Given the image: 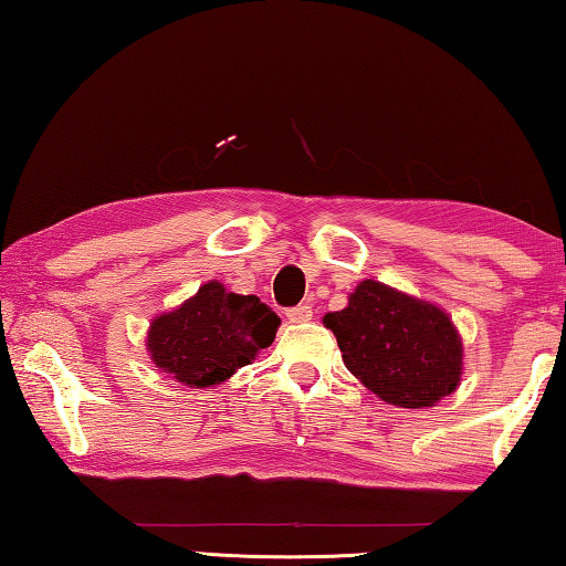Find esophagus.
I'll return each mask as SVG.
<instances>
[{"label": "esophagus", "instance_id": "obj_1", "mask_svg": "<svg viewBox=\"0 0 566 566\" xmlns=\"http://www.w3.org/2000/svg\"><path fill=\"white\" fill-rule=\"evenodd\" d=\"M312 314H314V310L310 304H296V306H292V310H286V319H290L292 324H304L312 319Z\"/></svg>", "mask_w": 566, "mask_h": 566}]
</instances>
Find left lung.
Listing matches in <instances>:
<instances>
[{
  "mask_svg": "<svg viewBox=\"0 0 566 566\" xmlns=\"http://www.w3.org/2000/svg\"><path fill=\"white\" fill-rule=\"evenodd\" d=\"M347 369L387 405L421 409L462 379V337L437 304L364 280L342 312L324 314Z\"/></svg>",
  "mask_w": 566,
  "mask_h": 566,
  "instance_id": "1",
  "label": "left lung"
}]
</instances>
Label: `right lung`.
<instances>
[{
    "mask_svg": "<svg viewBox=\"0 0 566 566\" xmlns=\"http://www.w3.org/2000/svg\"><path fill=\"white\" fill-rule=\"evenodd\" d=\"M280 317L254 294L207 282L175 312L151 319V361L195 389L222 385L274 342Z\"/></svg>",
    "mask_w": 566,
    "mask_h": 566,
    "instance_id": "obj_1",
    "label": "right lung"
}]
</instances>
